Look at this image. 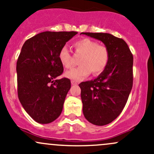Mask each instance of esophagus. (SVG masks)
Segmentation results:
<instances>
[{"label":"esophagus","instance_id":"esophagus-1","mask_svg":"<svg viewBox=\"0 0 154 154\" xmlns=\"http://www.w3.org/2000/svg\"><path fill=\"white\" fill-rule=\"evenodd\" d=\"M77 84H78V82H77V81H74V80H72V85H77Z\"/></svg>","mask_w":154,"mask_h":154}]
</instances>
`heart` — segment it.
<instances>
[{"mask_svg":"<svg viewBox=\"0 0 154 154\" xmlns=\"http://www.w3.org/2000/svg\"><path fill=\"white\" fill-rule=\"evenodd\" d=\"M77 55H81L79 60L80 66L73 68L65 72L64 76L69 80L80 81L92 72L98 75L106 69L109 61V51L106 46L99 45L95 40L82 38L73 43ZM58 60L66 69L72 66V56L66 47H63L58 53Z\"/></svg>","mask_w":154,"mask_h":154,"instance_id":"b5f03b06","label":"heart"}]
</instances>
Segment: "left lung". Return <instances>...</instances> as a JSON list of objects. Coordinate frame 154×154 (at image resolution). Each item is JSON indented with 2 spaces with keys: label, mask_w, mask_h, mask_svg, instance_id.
<instances>
[{
  "label": "left lung",
  "mask_w": 154,
  "mask_h": 154,
  "mask_svg": "<svg viewBox=\"0 0 154 154\" xmlns=\"http://www.w3.org/2000/svg\"><path fill=\"white\" fill-rule=\"evenodd\" d=\"M81 34L102 41L109 51L106 69L94 80L79 85L85 119L95 125H106L120 114L132 89L133 54L124 40L111 34Z\"/></svg>",
  "instance_id": "left-lung-1"
}]
</instances>
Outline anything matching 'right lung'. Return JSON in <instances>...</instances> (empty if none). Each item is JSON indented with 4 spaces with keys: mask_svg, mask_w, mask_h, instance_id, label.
<instances>
[{
    "mask_svg": "<svg viewBox=\"0 0 154 154\" xmlns=\"http://www.w3.org/2000/svg\"><path fill=\"white\" fill-rule=\"evenodd\" d=\"M77 34L43 32L23 45L16 67L17 94L24 110L38 123H50L62 112L71 81L56 80L63 72L58 53Z\"/></svg>",
    "mask_w": 154,
    "mask_h": 154,
    "instance_id": "add662e5",
    "label": "right lung"
}]
</instances>
